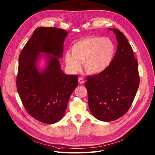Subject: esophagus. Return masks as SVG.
Returning <instances> with one entry per match:
<instances>
[{
  "mask_svg": "<svg viewBox=\"0 0 155 155\" xmlns=\"http://www.w3.org/2000/svg\"><path fill=\"white\" fill-rule=\"evenodd\" d=\"M78 83L80 84H84V83H85V80H84V78H82V77H80L79 78H78Z\"/></svg>",
  "mask_w": 155,
  "mask_h": 155,
  "instance_id": "obj_1",
  "label": "esophagus"
}]
</instances>
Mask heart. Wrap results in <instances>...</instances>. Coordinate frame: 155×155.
Listing matches in <instances>:
<instances>
[{
    "label": "heart",
    "mask_w": 155,
    "mask_h": 155,
    "mask_svg": "<svg viewBox=\"0 0 155 155\" xmlns=\"http://www.w3.org/2000/svg\"><path fill=\"white\" fill-rule=\"evenodd\" d=\"M116 51L115 44L107 38L86 37L73 43L71 52L65 53V62L69 69L77 71L81 67V61H85L87 71L97 74L109 67Z\"/></svg>",
    "instance_id": "heart-1"
}]
</instances>
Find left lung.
Here are the masks:
<instances>
[{
	"label": "left lung",
	"instance_id": "8db88e82",
	"mask_svg": "<svg viewBox=\"0 0 155 155\" xmlns=\"http://www.w3.org/2000/svg\"><path fill=\"white\" fill-rule=\"evenodd\" d=\"M109 29L113 30L118 42L114 58L107 69L87 77L85 84L92 114L105 122L115 120L125 114L140 85L138 64L131 45L119 30Z\"/></svg>",
	"mask_w": 155,
	"mask_h": 155
}]
</instances>
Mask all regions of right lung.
I'll return each mask as SVG.
<instances>
[{
    "label": "right lung",
    "mask_w": 155,
    "mask_h": 155,
    "mask_svg": "<svg viewBox=\"0 0 155 155\" xmlns=\"http://www.w3.org/2000/svg\"><path fill=\"white\" fill-rule=\"evenodd\" d=\"M67 32L58 28H36L19 57L16 78L18 92L29 114L45 124H54L64 116L72 92L78 85L77 75L61 71L58 58ZM51 54L46 70L35 67L40 52Z\"/></svg>",
    "instance_id": "right-lung-1"
}]
</instances>
